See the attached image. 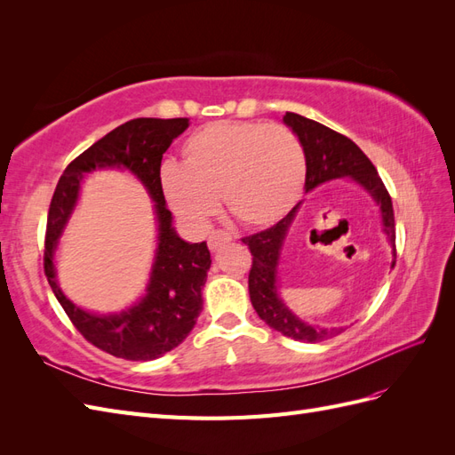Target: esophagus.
<instances>
[{
    "label": "esophagus",
    "instance_id": "esophagus-1",
    "mask_svg": "<svg viewBox=\"0 0 455 455\" xmlns=\"http://www.w3.org/2000/svg\"><path fill=\"white\" fill-rule=\"evenodd\" d=\"M231 241H233V237L229 235L228 231L218 229V231H214L212 235L209 237V249H211L212 252H216V251H220V249H224V246L229 244Z\"/></svg>",
    "mask_w": 455,
    "mask_h": 455
}]
</instances>
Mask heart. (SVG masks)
I'll use <instances>...</instances> for the list:
<instances>
[{"instance_id": "1", "label": "heart", "mask_w": 455, "mask_h": 455, "mask_svg": "<svg viewBox=\"0 0 455 455\" xmlns=\"http://www.w3.org/2000/svg\"><path fill=\"white\" fill-rule=\"evenodd\" d=\"M306 180V156L284 125L212 121L182 146V167L164 163L159 184L174 214L203 224L222 199L246 228L277 224L294 209Z\"/></svg>"}]
</instances>
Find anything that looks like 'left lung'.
Returning a JSON list of instances; mask_svg holds the SVG:
<instances>
[{
    "mask_svg": "<svg viewBox=\"0 0 455 455\" xmlns=\"http://www.w3.org/2000/svg\"><path fill=\"white\" fill-rule=\"evenodd\" d=\"M283 121L292 129L301 148H304L306 194L330 180L351 178L353 182L364 188L368 191V196L379 206L381 228L393 249V258H396L393 203L387 189H385L381 182V178L378 176L376 167L363 154V149L353 140H349L347 136H343L304 116L286 112ZM299 206L301 203H298L281 222H277L266 231L256 233V235L244 237L243 243L249 244L252 254V267L249 273V292L252 307L256 309L259 319L286 338L306 343H316L341 334L346 328H323L301 321L298 315L288 309V306L279 296L281 251L288 231H291V226L294 224V218L299 211ZM391 266H395V259Z\"/></svg>",
    "mask_w": 455,
    "mask_h": 455,
    "instance_id": "1",
    "label": "left lung"
}]
</instances>
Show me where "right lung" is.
<instances>
[{"instance_id": "add662e5", "label": "right lung", "mask_w": 455, "mask_h": 455, "mask_svg": "<svg viewBox=\"0 0 455 455\" xmlns=\"http://www.w3.org/2000/svg\"><path fill=\"white\" fill-rule=\"evenodd\" d=\"M189 127L188 117H139L123 123L68 164L49 206L44 266L59 304L74 326L99 349L127 361H154L178 347L196 326L203 309V286L211 269L206 243H188L172 228V212L161 191L163 154ZM131 172L154 200L158 249L147 294L116 314H92L76 307L58 286L53 254L69 219L83 178L94 170Z\"/></svg>"}]
</instances>
